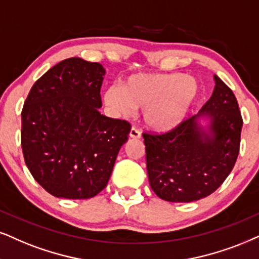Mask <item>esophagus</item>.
Returning a JSON list of instances; mask_svg holds the SVG:
<instances>
[{"label":"esophagus","instance_id":"1","mask_svg":"<svg viewBox=\"0 0 259 259\" xmlns=\"http://www.w3.org/2000/svg\"><path fill=\"white\" fill-rule=\"evenodd\" d=\"M130 137H132V139H135V140H137V139H140L141 137V133H140V130L139 129H136V127H132V130H130Z\"/></svg>","mask_w":259,"mask_h":259}]
</instances>
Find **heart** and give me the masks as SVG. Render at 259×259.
<instances>
[{"label": "heart", "mask_w": 259, "mask_h": 259, "mask_svg": "<svg viewBox=\"0 0 259 259\" xmlns=\"http://www.w3.org/2000/svg\"><path fill=\"white\" fill-rule=\"evenodd\" d=\"M199 93L196 78L182 73L135 74L122 86L107 87L104 103L113 112L127 116L143 109V120L154 130L176 126L185 118Z\"/></svg>", "instance_id": "1"}]
</instances>
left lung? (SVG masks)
I'll return each mask as SVG.
<instances>
[{
	"instance_id": "obj_1",
	"label": "left lung",
	"mask_w": 259,
	"mask_h": 259,
	"mask_svg": "<svg viewBox=\"0 0 259 259\" xmlns=\"http://www.w3.org/2000/svg\"><path fill=\"white\" fill-rule=\"evenodd\" d=\"M215 88L196 116L163 134L143 133L153 191L168 202L204 198L227 178L240 148L243 118L237 98L215 75ZM204 116L209 126L198 120Z\"/></svg>"
}]
</instances>
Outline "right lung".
I'll list each match as a JSON object with an SVG mask.
<instances>
[{"label":"right lung","instance_id":"obj_1","mask_svg":"<svg viewBox=\"0 0 259 259\" xmlns=\"http://www.w3.org/2000/svg\"><path fill=\"white\" fill-rule=\"evenodd\" d=\"M105 69L71 57L32 86L21 112L26 166L49 194L92 198L107 185L130 125L99 112Z\"/></svg>","mask_w":259,"mask_h":259}]
</instances>
